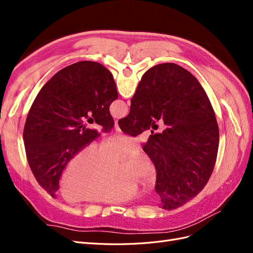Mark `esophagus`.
<instances>
[{
    "mask_svg": "<svg viewBox=\"0 0 253 253\" xmlns=\"http://www.w3.org/2000/svg\"><path fill=\"white\" fill-rule=\"evenodd\" d=\"M115 131H116L117 133H121V129H120L119 126H118V122L117 121H115Z\"/></svg>",
    "mask_w": 253,
    "mask_h": 253,
    "instance_id": "1",
    "label": "esophagus"
}]
</instances>
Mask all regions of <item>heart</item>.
Returning a JSON list of instances; mask_svg holds the SVG:
<instances>
[{"mask_svg": "<svg viewBox=\"0 0 253 253\" xmlns=\"http://www.w3.org/2000/svg\"><path fill=\"white\" fill-rule=\"evenodd\" d=\"M139 142L134 137L113 136L101 147L91 143L81 149L67 164L61 175L59 188L66 201L87 203H120L134 198L138 183L153 186L156 173L150 159L141 153L134 154Z\"/></svg>", "mask_w": 253, "mask_h": 253, "instance_id": "1", "label": "heart"}]
</instances>
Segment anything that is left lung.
Returning a JSON list of instances; mask_svg holds the SVG:
<instances>
[{"label":"left lung","mask_w":253,"mask_h":253,"mask_svg":"<svg viewBox=\"0 0 253 253\" xmlns=\"http://www.w3.org/2000/svg\"><path fill=\"white\" fill-rule=\"evenodd\" d=\"M118 98L113 75L102 64L80 61L64 67L41 88L27 115L26 156L37 181L56 197L67 163L100 136L88 124L110 131V104Z\"/></svg>","instance_id":"obj_1"}]
</instances>
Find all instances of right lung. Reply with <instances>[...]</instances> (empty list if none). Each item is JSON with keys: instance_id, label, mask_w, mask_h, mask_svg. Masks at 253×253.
<instances>
[{"instance_id": "right-lung-1", "label": "right lung", "mask_w": 253, "mask_h": 253, "mask_svg": "<svg viewBox=\"0 0 253 253\" xmlns=\"http://www.w3.org/2000/svg\"><path fill=\"white\" fill-rule=\"evenodd\" d=\"M155 120L165 128L143 145L156 169L159 207L176 209L197 195L208 182L217 156L219 132L211 102L194 76L175 63L145 72L118 121L122 132L141 134Z\"/></svg>"}]
</instances>
